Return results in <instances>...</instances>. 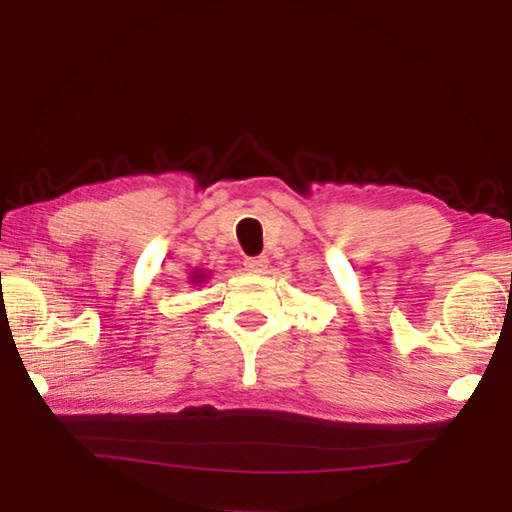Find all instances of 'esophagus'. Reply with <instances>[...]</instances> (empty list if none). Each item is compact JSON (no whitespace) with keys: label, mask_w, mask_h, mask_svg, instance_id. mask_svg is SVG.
Listing matches in <instances>:
<instances>
[{"label":"esophagus","mask_w":512,"mask_h":512,"mask_svg":"<svg viewBox=\"0 0 512 512\" xmlns=\"http://www.w3.org/2000/svg\"><path fill=\"white\" fill-rule=\"evenodd\" d=\"M244 266H246V271H250V273H262L264 268L268 266V259L266 257H248Z\"/></svg>","instance_id":"esophagus-1"}]
</instances>
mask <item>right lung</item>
<instances>
[{
  "label": "right lung",
  "mask_w": 512,
  "mask_h": 512,
  "mask_svg": "<svg viewBox=\"0 0 512 512\" xmlns=\"http://www.w3.org/2000/svg\"><path fill=\"white\" fill-rule=\"evenodd\" d=\"M207 273H203V271H194L192 273V284H203V282H207Z\"/></svg>",
  "instance_id": "obj_1"
}]
</instances>
